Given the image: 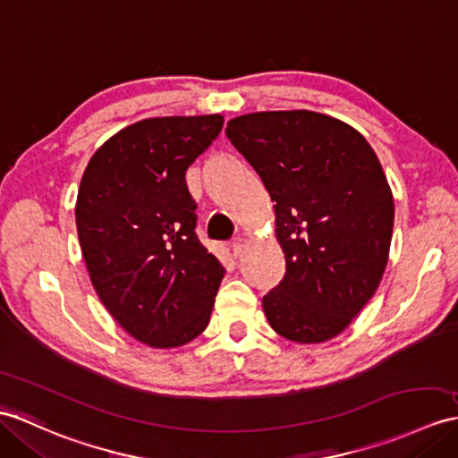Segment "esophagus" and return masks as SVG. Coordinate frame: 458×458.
Returning a JSON list of instances; mask_svg holds the SVG:
<instances>
[{"instance_id":"obj_1","label":"esophagus","mask_w":458,"mask_h":458,"mask_svg":"<svg viewBox=\"0 0 458 458\" xmlns=\"http://www.w3.org/2000/svg\"><path fill=\"white\" fill-rule=\"evenodd\" d=\"M246 243H248V240L243 236H236L230 242V250L233 253V258H238V255L243 251V248H246Z\"/></svg>"}]
</instances>
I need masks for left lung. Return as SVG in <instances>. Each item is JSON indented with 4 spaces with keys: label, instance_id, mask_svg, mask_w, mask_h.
I'll list each match as a JSON object with an SVG mask.
<instances>
[{
    "label": "left lung",
    "instance_id": "obj_1",
    "mask_svg": "<svg viewBox=\"0 0 458 458\" xmlns=\"http://www.w3.org/2000/svg\"><path fill=\"white\" fill-rule=\"evenodd\" d=\"M226 136L275 203L286 271L263 296L265 316L291 342L334 339L388 263L394 197L375 150L353 126L306 109L236 116Z\"/></svg>",
    "mask_w": 458,
    "mask_h": 458
}]
</instances>
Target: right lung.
Instances as JSON below:
<instances>
[{"label":"right lung","instance_id":"obj_1","mask_svg":"<svg viewBox=\"0 0 458 458\" xmlns=\"http://www.w3.org/2000/svg\"><path fill=\"white\" fill-rule=\"evenodd\" d=\"M222 114L154 116L113 134L81 175L76 226L99 301L156 349L205 332L225 267L195 233L185 172L216 140Z\"/></svg>","mask_w":458,"mask_h":458}]
</instances>
